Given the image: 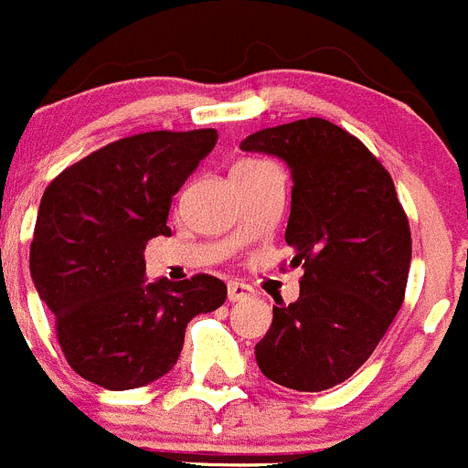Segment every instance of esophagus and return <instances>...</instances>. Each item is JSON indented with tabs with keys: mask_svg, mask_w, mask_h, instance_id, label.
Listing matches in <instances>:
<instances>
[{
	"mask_svg": "<svg viewBox=\"0 0 468 468\" xmlns=\"http://www.w3.org/2000/svg\"><path fill=\"white\" fill-rule=\"evenodd\" d=\"M255 293V289L250 284L243 282H229L227 284V298H229L231 303H239V301H248V298Z\"/></svg>",
	"mask_w": 468,
	"mask_h": 468,
	"instance_id": "1",
	"label": "esophagus"
}]
</instances>
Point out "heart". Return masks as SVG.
<instances>
[{
  "label": "heart",
  "instance_id": "heart-1",
  "mask_svg": "<svg viewBox=\"0 0 468 468\" xmlns=\"http://www.w3.org/2000/svg\"><path fill=\"white\" fill-rule=\"evenodd\" d=\"M252 163V160H246V163H239V165H250Z\"/></svg>",
  "mask_w": 468,
  "mask_h": 468
}]
</instances>
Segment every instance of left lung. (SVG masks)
Instances as JSON below:
<instances>
[{
    "label": "left lung",
    "mask_w": 468,
    "mask_h": 468,
    "mask_svg": "<svg viewBox=\"0 0 468 468\" xmlns=\"http://www.w3.org/2000/svg\"><path fill=\"white\" fill-rule=\"evenodd\" d=\"M241 149L287 163L293 188L284 241L293 269H303L296 301H275L271 328L255 345L257 365L284 388H333L370 358L402 305L407 213L384 165L326 119L264 128Z\"/></svg>",
    "instance_id": "1"
}]
</instances>
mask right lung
<instances>
[{
  "label": "right lung",
  "instance_id": "add662e5",
  "mask_svg": "<svg viewBox=\"0 0 468 468\" xmlns=\"http://www.w3.org/2000/svg\"><path fill=\"white\" fill-rule=\"evenodd\" d=\"M218 142L213 128L123 137L70 165L41 197L29 271L82 379L131 390L172 370L193 317L227 287L199 273L146 280L144 248L170 237L172 197Z\"/></svg>",
  "mask_w": 468,
  "mask_h": 468
}]
</instances>
